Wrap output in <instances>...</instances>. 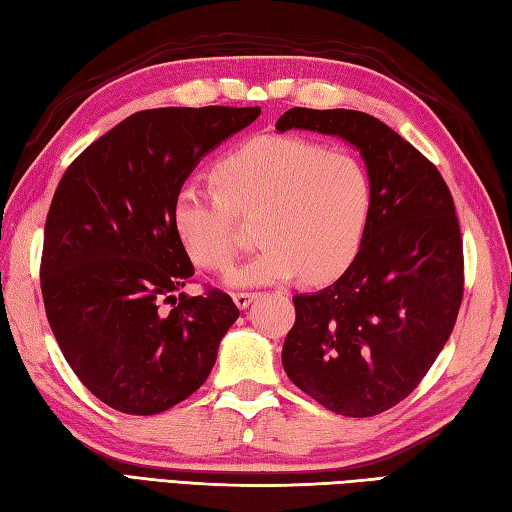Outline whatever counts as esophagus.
Here are the masks:
<instances>
[{
  "mask_svg": "<svg viewBox=\"0 0 512 512\" xmlns=\"http://www.w3.org/2000/svg\"><path fill=\"white\" fill-rule=\"evenodd\" d=\"M255 299H257V292H235L233 295V301L239 310H246Z\"/></svg>",
  "mask_w": 512,
  "mask_h": 512,
  "instance_id": "1",
  "label": "esophagus"
}]
</instances>
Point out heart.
Masks as SVG:
<instances>
[{
    "instance_id": "obj_1",
    "label": "heart",
    "mask_w": 512,
    "mask_h": 512,
    "mask_svg": "<svg viewBox=\"0 0 512 512\" xmlns=\"http://www.w3.org/2000/svg\"><path fill=\"white\" fill-rule=\"evenodd\" d=\"M217 189L182 184L173 231L191 262L222 270L239 244L237 215L257 220V253L228 270L226 286L301 277L325 284L354 262L372 213V178L361 160L299 136H257L213 169Z\"/></svg>"
}]
</instances>
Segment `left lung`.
<instances>
[{"instance_id":"obj_1","label":"left lung","mask_w":512,"mask_h":512,"mask_svg":"<svg viewBox=\"0 0 512 512\" xmlns=\"http://www.w3.org/2000/svg\"><path fill=\"white\" fill-rule=\"evenodd\" d=\"M275 127L343 138L372 178L363 244L334 284L292 297L281 363L325 409L376 416L418 387L458 319L464 262L451 191L416 147L365 112L292 107Z\"/></svg>"}]
</instances>
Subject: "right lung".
Segmentation results:
<instances>
[{"label":"right lung","instance_id":"right-lung-1","mask_svg":"<svg viewBox=\"0 0 512 512\" xmlns=\"http://www.w3.org/2000/svg\"><path fill=\"white\" fill-rule=\"evenodd\" d=\"M259 107H158L127 116L63 173L43 233L41 292L65 361L105 405L134 416L189 398L239 310L182 292L193 264L173 200L198 162Z\"/></svg>","mask_w":512,"mask_h":512}]
</instances>
